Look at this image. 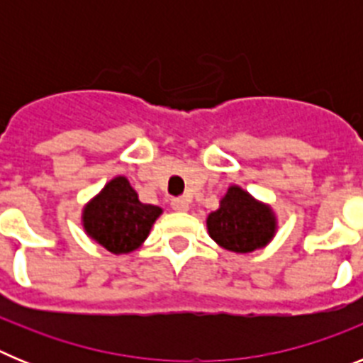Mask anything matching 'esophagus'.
Instances as JSON below:
<instances>
[{
	"label": "esophagus",
	"instance_id": "1",
	"mask_svg": "<svg viewBox=\"0 0 363 363\" xmlns=\"http://www.w3.org/2000/svg\"><path fill=\"white\" fill-rule=\"evenodd\" d=\"M171 207L174 211H178V213H185V211H189V207H191V200H189V198H174V200L171 201Z\"/></svg>",
	"mask_w": 363,
	"mask_h": 363
}]
</instances>
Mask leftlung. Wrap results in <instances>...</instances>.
I'll use <instances>...</instances> for the list:
<instances>
[{
    "label": "left lung",
    "instance_id": "8db88e82",
    "mask_svg": "<svg viewBox=\"0 0 363 363\" xmlns=\"http://www.w3.org/2000/svg\"><path fill=\"white\" fill-rule=\"evenodd\" d=\"M278 229L271 205L256 200L238 185H230L220 207L207 216L209 236L233 252H252L267 245Z\"/></svg>",
    "mask_w": 363,
    "mask_h": 363
}]
</instances>
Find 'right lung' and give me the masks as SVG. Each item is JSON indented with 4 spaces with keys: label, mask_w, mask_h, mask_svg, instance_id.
I'll return each instance as SVG.
<instances>
[{
    "label": "right lung",
    "mask_w": 363,
    "mask_h": 363,
    "mask_svg": "<svg viewBox=\"0 0 363 363\" xmlns=\"http://www.w3.org/2000/svg\"><path fill=\"white\" fill-rule=\"evenodd\" d=\"M162 213L158 205L142 203L129 179L116 176L83 207L82 225L108 252L129 255L142 247Z\"/></svg>",
    "instance_id": "add662e5"
}]
</instances>
